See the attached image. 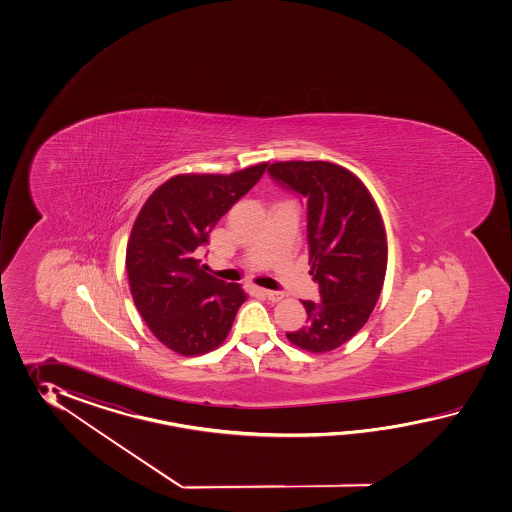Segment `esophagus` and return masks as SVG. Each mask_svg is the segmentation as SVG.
Masks as SVG:
<instances>
[{
	"instance_id": "1",
	"label": "esophagus",
	"mask_w": 512,
	"mask_h": 512,
	"mask_svg": "<svg viewBox=\"0 0 512 512\" xmlns=\"http://www.w3.org/2000/svg\"><path fill=\"white\" fill-rule=\"evenodd\" d=\"M261 293H263V296H267L271 302H280V300H283V293H278V291H271V289H261Z\"/></svg>"
}]
</instances>
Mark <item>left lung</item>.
<instances>
[{
  "instance_id": "1",
  "label": "left lung",
  "mask_w": 512,
  "mask_h": 512,
  "mask_svg": "<svg viewBox=\"0 0 512 512\" xmlns=\"http://www.w3.org/2000/svg\"><path fill=\"white\" fill-rule=\"evenodd\" d=\"M274 181L307 199L309 265L320 304L302 302L307 326L287 333L309 353H327L355 337L381 296L388 241L370 190L344 166L327 161H280Z\"/></svg>"
}]
</instances>
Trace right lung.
Segmentation results:
<instances>
[{
	"label": "right lung",
	"instance_id": "1",
	"mask_svg": "<svg viewBox=\"0 0 512 512\" xmlns=\"http://www.w3.org/2000/svg\"><path fill=\"white\" fill-rule=\"evenodd\" d=\"M269 163L234 174H179L155 188L133 223L126 271L137 311L155 338L179 355L219 348L247 293L205 272L197 254L230 207Z\"/></svg>",
	"mask_w": 512,
	"mask_h": 512
}]
</instances>
